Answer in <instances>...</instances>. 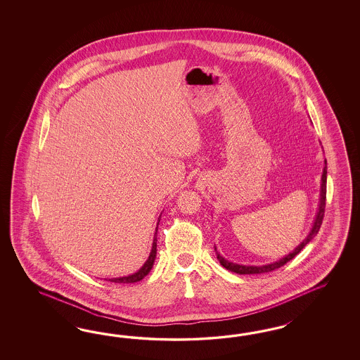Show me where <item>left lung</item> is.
Instances as JSON below:
<instances>
[{
  "label": "left lung",
  "instance_id": "1",
  "mask_svg": "<svg viewBox=\"0 0 360 360\" xmlns=\"http://www.w3.org/2000/svg\"><path fill=\"white\" fill-rule=\"evenodd\" d=\"M322 184H321V198H319V207L316 211V220H314V224H313V229L309 232V235L306 236L304 241L295 248V251L290 252L289 255H286L283 259H280L278 262H272V264H266V265H240V264H233V262L226 260L223 256H220L218 252V260L226 269H229L231 272L238 273V274H257V273H268L272 272L274 269H278L281 268L283 265H285L286 262H290L292 259H295V256L300 253V252L304 250L306 244L309 241L314 239L318 231L321 229V224H322V220L325 217V206H326V181H327V161L325 160V167H323V173H322ZM217 251V248H215Z\"/></svg>",
  "mask_w": 360,
  "mask_h": 360
}]
</instances>
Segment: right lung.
Instances as JSON below:
<instances>
[{"label":"right lung","instance_id":"1","mask_svg":"<svg viewBox=\"0 0 360 360\" xmlns=\"http://www.w3.org/2000/svg\"><path fill=\"white\" fill-rule=\"evenodd\" d=\"M158 223H160V219H158ZM157 233V232H155ZM155 255H157V236H154L153 239V247L152 252L148 257L146 262L141 266V269L139 272L133 273L131 276H125V277H119V278H109L110 283H137V281H141L142 278L150 272V269L153 268V264L155 260Z\"/></svg>","mask_w":360,"mask_h":360}]
</instances>
